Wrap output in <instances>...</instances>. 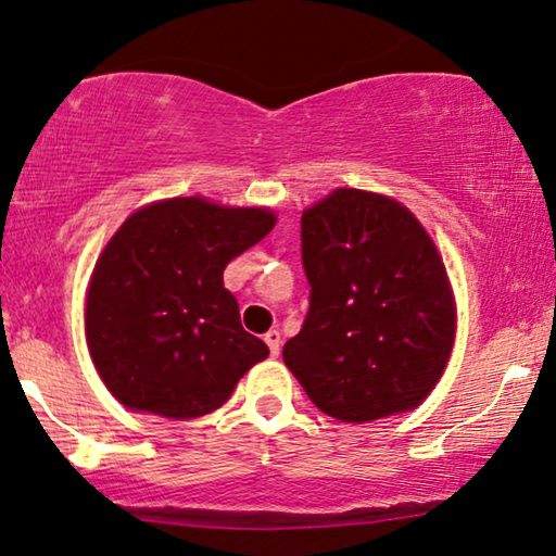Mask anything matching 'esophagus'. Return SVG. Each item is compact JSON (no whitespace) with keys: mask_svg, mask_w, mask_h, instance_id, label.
Masks as SVG:
<instances>
[{"mask_svg":"<svg viewBox=\"0 0 556 556\" xmlns=\"http://www.w3.org/2000/svg\"><path fill=\"white\" fill-rule=\"evenodd\" d=\"M264 342H267L271 357H279V350H281V337L277 329H269L267 334H264Z\"/></svg>","mask_w":556,"mask_h":556,"instance_id":"1","label":"esophagus"}]
</instances>
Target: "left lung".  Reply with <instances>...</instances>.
<instances>
[{"label": "left lung", "instance_id": "obj_1", "mask_svg": "<svg viewBox=\"0 0 556 556\" xmlns=\"http://www.w3.org/2000/svg\"><path fill=\"white\" fill-rule=\"evenodd\" d=\"M309 312L285 364L329 417L364 421L427 400L450 362L457 306L432 237L384 194L334 189L302 214Z\"/></svg>", "mask_w": 556, "mask_h": 556}]
</instances>
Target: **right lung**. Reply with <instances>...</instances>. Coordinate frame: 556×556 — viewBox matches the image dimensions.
<instances>
[{"label":"right lung","mask_w":556,"mask_h":556,"mask_svg":"<svg viewBox=\"0 0 556 556\" xmlns=\"http://www.w3.org/2000/svg\"><path fill=\"white\" fill-rule=\"evenodd\" d=\"M277 217L262 206L174 197L137 210L94 264L85 306L92 362L127 409L194 419L267 359L239 321L225 267Z\"/></svg>","instance_id":"add662e5"}]
</instances>
